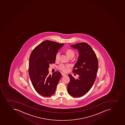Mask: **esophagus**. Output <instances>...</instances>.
I'll use <instances>...</instances> for the list:
<instances>
[{
  "label": "esophagus",
  "mask_w": 125,
  "mask_h": 125,
  "mask_svg": "<svg viewBox=\"0 0 125 125\" xmlns=\"http://www.w3.org/2000/svg\"><path fill=\"white\" fill-rule=\"evenodd\" d=\"M62 76H65V75H66V74L62 73Z\"/></svg>",
  "instance_id": "1"
}]
</instances>
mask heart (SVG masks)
I'll return each mask as SVG.
<instances>
[{
  "label": "heart",
  "mask_w": 125,
  "mask_h": 125,
  "mask_svg": "<svg viewBox=\"0 0 125 125\" xmlns=\"http://www.w3.org/2000/svg\"><path fill=\"white\" fill-rule=\"evenodd\" d=\"M66 52L67 55H68V56L70 58L71 57H73L74 55V54H75V52H74V51L71 49H67L66 51ZM60 54V52H59L56 53V55H55V57L56 61H58L59 60ZM70 65L69 64L61 63L58 66L57 68H58L59 70H60L66 73V72H68V69L70 68Z\"/></svg>",
  "instance_id": "b5f03b06"
}]
</instances>
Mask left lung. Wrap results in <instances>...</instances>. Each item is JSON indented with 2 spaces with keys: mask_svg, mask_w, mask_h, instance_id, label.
I'll use <instances>...</instances> for the list:
<instances>
[{
  "mask_svg": "<svg viewBox=\"0 0 125 125\" xmlns=\"http://www.w3.org/2000/svg\"><path fill=\"white\" fill-rule=\"evenodd\" d=\"M71 46L79 51L78 59L73 71L79 77L75 79L68 74L70 81L68 92L72 96L79 97L86 94L92 87L96 77L98 62L95 52L87 43H78Z\"/></svg>",
  "mask_w": 125,
  "mask_h": 125,
  "instance_id": "8db88e82",
  "label": "left lung"
}]
</instances>
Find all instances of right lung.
Here are the masks:
<instances>
[{"label":"right lung","instance_id":"1","mask_svg":"<svg viewBox=\"0 0 125 125\" xmlns=\"http://www.w3.org/2000/svg\"><path fill=\"white\" fill-rule=\"evenodd\" d=\"M63 44L46 40L36 46L30 55V78L36 91L43 96L49 97L55 93L61 78L60 72L51 75L48 69L50 64L55 63V55Z\"/></svg>","mask_w":125,"mask_h":125}]
</instances>
